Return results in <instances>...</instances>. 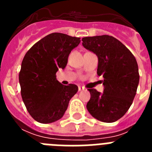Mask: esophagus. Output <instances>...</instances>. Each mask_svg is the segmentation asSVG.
<instances>
[{
	"label": "esophagus",
	"mask_w": 152,
	"mask_h": 152,
	"mask_svg": "<svg viewBox=\"0 0 152 152\" xmlns=\"http://www.w3.org/2000/svg\"><path fill=\"white\" fill-rule=\"evenodd\" d=\"M84 90V88H83V87H80V86H79L78 87V91H82Z\"/></svg>",
	"instance_id": "1"
}]
</instances>
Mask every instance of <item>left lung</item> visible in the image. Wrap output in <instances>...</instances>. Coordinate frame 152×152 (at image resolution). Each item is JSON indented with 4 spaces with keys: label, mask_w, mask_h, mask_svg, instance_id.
Returning a JSON list of instances; mask_svg holds the SVG:
<instances>
[{
    "label": "left lung",
    "mask_w": 152,
    "mask_h": 152,
    "mask_svg": "<svg viewBox=\"0 0 152 152\" xmlns=\"http://www.w3.org/2000/svg\"><path fill=\"white\" fill-rule=\"evenodd\" d=\"M82 45L98 58L97 75L103 76V92L88 89L87 109L93 117L113 123L131 107L139 82V68L132 52L121 42L108 35L84 37Z\"/></svg>",
    "instance_id": "8db88e82"
}]
</instances>
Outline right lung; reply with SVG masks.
Wrapping results in <instances>:
<instances>
[{"instance_id":"add662e5","label":"right lung","mask_w":152,"mask_h":152,"mask_svg":"<svg viewBox=\"0 0 152 152\" xmlns=\"http://www.w3.org/2000/svg\"><path fill=\"white\" fill-rule=\"evenodd\" d=\"M80 39L51 33L24 56L19 74L21 96L30 116L38 123L47 124L61 119L78 91L75 84H61L56 74L66 67L70 52L79 45Z\"/></svg>"}]
</instances>
